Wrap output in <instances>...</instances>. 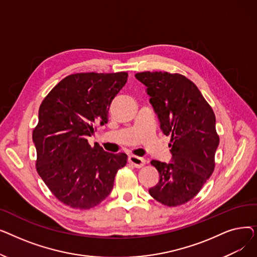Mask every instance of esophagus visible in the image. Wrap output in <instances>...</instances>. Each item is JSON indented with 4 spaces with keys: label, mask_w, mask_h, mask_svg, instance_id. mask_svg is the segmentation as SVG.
Wrapping results in <instances>:
<instances>
[{
    "label": "esophagus",
    "mask_w": 257,
    "mask_h": 257,
    "mask_svg": "<svg viewBox=\"0 0 257 257\" xmlns=\"http://www.w3.org/2000/svg\"><path fill=\"white\" fill-rule=\"evenodd\" d=\"M128 160H129V163L131 165H133L136 168H142L146 165V159L145 158L139 157V156H136V155H130Z\"/></svg>",
    "instance_id": "obj_1"
}]
</instances>
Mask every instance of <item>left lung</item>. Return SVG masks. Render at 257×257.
<instances>
[{
	"label": "left lung",
	"mask_w": 257,
	"mask_h": 257,
	"mask_svg": "<svg viewBox=\"0 0 257 257\" xmlns=\"http://www.w3.org/2000/svg\"><path fill=\"white\" fill-rule=\"evenodd\" d=\"M136 77L147 86L161 131L171 136L172 163L151 161L159 181L149 194L170 207L184 204L200 192L214 170L220 143L215 115L195 83L183 75L143 72Z\"/></svg>",
	"instance_id": "left-lung-1"
}]
</instances>
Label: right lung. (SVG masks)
I'll return each instance as SVG.
<instances>
[{"instance_id": "add662e5", "label": "right lung", "mask_w": 257, "mask_h": 257, "mask_svg": "<svg viewBox=\"0 0 257 257\" xmlns=\"http://www.w3.org/2000/svg\"><path fill=\"white\" fill-rule=\"evenodd\" d=\"M128 74L78 73L62 79L40 104L32 139L36 171L63 204L89 209L110 194L125 153H108L87 138L108 120L109 106Z\"/></svg>"}]
</instances>
